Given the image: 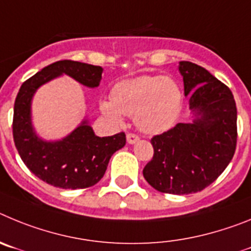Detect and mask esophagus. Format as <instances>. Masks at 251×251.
I'll use <instances>...</instances> for the list:
<instances>
[{
  "label": "esophagus",
  "instance_id": "obj_1",
  "mask_svg": "<svg viewBox=\"0 0 251 251\" xmlns=\"http://www.w3.org/2000/svg\"><path fill=\"white\" fill-rule=\"evenodd\" d=\"M126 140H127V144H130V145H134V144H136V142L139 141L140 137L135 134H127L126 135Z\"/></svg>",
  "mask_w": 251,
  "mask_h": 251
}]
</instances>
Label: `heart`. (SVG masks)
Instances as JSON below:
<instances>
[{
    "label": "heart",
    "mask_w": 251,
    "mask_h": 251,
    "mask_svg": "<svg viewBox=\"0 0 251 251\" xmlns=\"http://www.w3.org/2000/svg\"><path fill=\"white\" fill-rule=\"evenodd\" d=\"M112 99L100 101V111L115 125L134 116L137 127L146 134L169 130L179 117L182 106L181 89L174 78L137 76L117 82Z\"/></svg>",
    "instance_id": "heart-1"
}]
</instances>
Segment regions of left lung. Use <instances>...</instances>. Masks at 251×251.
<instances>
[{"label": "left lung", "mask_w": 251, "mask_h": 251, "mask_svg": "<svg viewBox=\"0 0 251 251\" xmlns=\"http://www.w3.org/2000/svg\"><path fill=\"white\" fill-rule=\"evenodd\" d=\"M179 72L190 119L153 136L146 181L160 193L187 195L215 181L236 146V106L227 86L199 65L181 61Z\"/></svg>", "instance_id": "1"}]
</instances>
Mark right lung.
Returning a JSON list of instances; mask_svg holds the SVG:
<instances>
[{
  "label": "right lung",
  "instance_id": "1",
  "mask_svg": "<svg viewBox=\"0 0 251 251\" xmlns=\"http://www.w3.org/2000/svg\"><path fill=\"white\" fill-rule=\"evenodd\" d=\"M102 72L100 66L64 60L44 67L22 83L13 109V140L25 165L47 184L71 190L94 186L102 179L112 155L125 146L124 132L96 136L86 116L58 140H45L33 126L32 100L40 87L66 75L83 86L96 89Z\"/></svg>",
  "mask_w": 251,
  "mask_h": 251
}]
</instances>
